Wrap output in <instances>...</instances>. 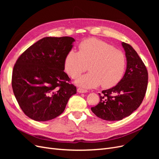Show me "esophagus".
I'll return each mask as SVG.
<instances>
[{
	"mask_svg": "<svg viewBox=\"0 0 159 159\" xmlns=\"http://www.w3.org/2000/svg\"><path fill=\"white\" fill-rule=\"evenodd\" d=\"M77 91H78V93H87L88 91L86 89H82V88H78V89H77Z\"/></svg>",
	"mask_w": 159,
	"mask_h": 159,
	"instance_id": "34e87169",
	"label": "esophagus"
}]
</instances>
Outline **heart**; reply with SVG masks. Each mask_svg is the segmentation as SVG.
Segmentation results:
<instances>
[{
	"label": "heart",
	"mask_w": 159,
	"mask_h": 159,
	"mask_svg": "<svg viewBox=\"0 0 159 159\" xmlns=\"http://www.w3.org/2000/svg\"><path fill=\"white\" fill-rule=\"evenodd\" d=\"M78 50V52L70 50L64 62L66 72L73 79L78 78L88 66L89 72L77 79V85L88 89L100 85L108 88L121 80L126 67V57L121 50L97 38L83 41Z\"/></svg>",
	"instance_id": "heart-1"
}]
</instances>
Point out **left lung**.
Masks as SVG:
<instances>
[{
	"mask_svg": "<svg viewBox=\"0 0 159 159\" xmlns=\"http://www.w3.org/2000/svg\"><path fill=\"white\" fill-rule=\"evenodd\" d=\"M125 52L127 68L123 78L114 87L99 93L100 101L91 109L106 121H119L129 116L141 104L148 84V72L133 48L122 42Z\"/></svg>",
	"mask_w": 159,
	"mask_h": 159,
	"instance_id": "1",
	"label": "left lung"
}]
</instances>
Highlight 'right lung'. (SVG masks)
Returning <instances> with one entry per match:
<instances>
[{
	"mask_svg": "<svg viewBox=\"0 0 159 159\" xmlns=\"http://www.w3.org/2000/svg\"><path fill=\"white\" fill-rule=\"evenodd\" d=\"M73 38L45 37L30 46L14 66L12 87L23 112L36 121L59 116L76 88L64 70Z\"/></svg>",
	"mask_w": 159,
	"mask_h": 159,
	"instance_id": "right-lung-1",
	"label": "right lung"
}]
</instances>
